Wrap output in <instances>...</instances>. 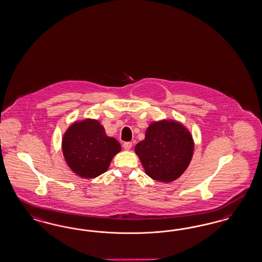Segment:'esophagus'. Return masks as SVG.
<instances>
[{"label":"esophagus","instance_id":"1","mask_svg":"<svg viewBox=\"0 0 262 262\" xmlns=\"http://www.w3.org/2000/svg\"><path fill=\"white\" fill-rule=\"evenodd\" d=\"M132 146H133L132 142H125V143L123 144V147H124L125 150H129V149L132 148Z\"/></svg>","mask_w":262,"mask_h":262}]
</instances>
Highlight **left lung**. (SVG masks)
<instances>
[{"label": "left lung", "instance_id": "1", "mask_svg": "<svg viewBox=\"0 0 262 262\" xmlns=\"http://www.w3.org/2000/svg\"><path fill=\"white\" fill-rule=\"evenodd\" d=\"M135 151L150 178L170 183L190 165L194 141L187 126L176 120L163 119L149 125Z\"/></svg>", "mask_w": 262, "mask_h": 262}]
</instances>
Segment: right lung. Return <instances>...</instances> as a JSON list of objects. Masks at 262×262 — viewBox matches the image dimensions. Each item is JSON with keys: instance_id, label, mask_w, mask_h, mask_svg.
I'll list each match as a JSON object with an SVG mask.
<instances>
[{"instance_id": "obj_1", "label": "right lung", "mask_w": 262, "mask_h": 262, "mask_svg": "<svg viewBox=\"0 0 262 262\" xmlns=\"http://www.w3.org/2000/svg\"><path fill=\"white\" fill-rule=\"evenodd\" d=\"M122 150L114 137L105 134L96 119L75 121L62 139L63 158L69 167L81 178H96L108 169L112 159Z\"/></svg>"}]
</instances>
